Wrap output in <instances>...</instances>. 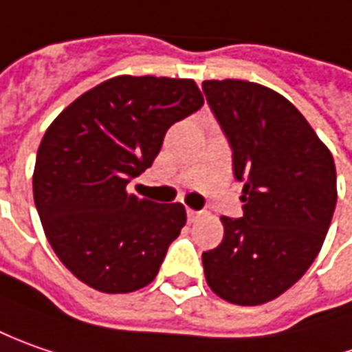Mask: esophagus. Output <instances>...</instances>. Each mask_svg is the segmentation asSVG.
<instances>
[{
	"mask_svg": "<svg viewBox=\"0 0 352 352\" xmlns=\"http://www.w3.org/2000/svg\"><path fill=\"white\" fill-rule=\"evenodd\" d=\"M200 214L202 212H197V210H192V208H187V216H188V222H195V220H199Z\"/></svg>",
	"mask_w": 352,
	"mask_h": 352,
	"instance_id": "1",
	"label": "esophagus"
}]
</instances>
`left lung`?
Wrapping results in <instances>:
<instances>
[{"label": "left lung", "mask_w": 352, "mask_h": 352, "mask_svg": "<svg viewBox=\"0 0 352 352\" xmlns=\"http://www.w3.org/2000/svg\"><path fill=\"white\" fill-rule=\"evenodd\" d=\"M202 89L243 181V218H220L224 239L202 253L204 276L226 302L259 306L296 285L320 253L337 202L333 155L280 93L241 79H208Z\"/></svg>", "instance_id": "obj_1"}]
</instances>
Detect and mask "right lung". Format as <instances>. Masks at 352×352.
<instances>
[{
    "instance_id": "add662e5",
    "label": "right lung",
    "mask_w": 352,
    "mask_h": 352,
    "mask_svg": "<svg viewBox=\"0 0 352 352\" xmlns=\"http://www.w3.org/2000/svg\"><path fill=\"white\" fill-rule=\"evenodd\" d=\"M204 103L192 79L116 76L56 116L38 146L32 195L44 234L66 269L107 294L152 283L187 212L130 195L167 128Z\"/></svg>"
}]
</instances>
